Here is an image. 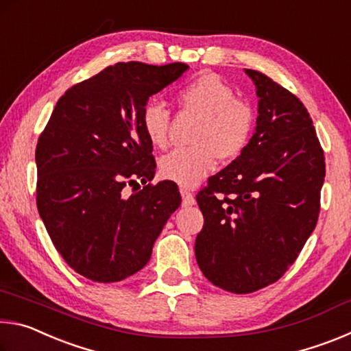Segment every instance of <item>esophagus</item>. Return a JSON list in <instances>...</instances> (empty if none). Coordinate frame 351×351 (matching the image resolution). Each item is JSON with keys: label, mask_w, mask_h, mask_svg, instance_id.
Wrapping results in <instances>:
<instances>
[{"label": "esophagus", "mask_w": 351, "mask_h": 351, "mask_svg": "<svg viewBox=\"0 0 351 351\" xmlns=\"http://www.w3.org/2000/svg\"><path fill=\"white\" fill-rule=\"evenodd\" d=\"M181 195H182V206H193L195 204V197L190 190L181 187Z\"/></svg>", "instance_id": "1"}]
</instances>
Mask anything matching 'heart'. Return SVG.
<instances>
[{
    "label": "heart",
    "instance_id": "b5f03b06",
    "mask_svg": "<svg viewBox=\"0 0 351 351\" xmlns=\"http://www.w3.org/2000/svg\"><path fill=\"white\" fill-rule=\"evenodd\" d=\"M184 110L203 116L195 147L176 148L162 156L159 170L165 180L192 187L215 169L217 159H234L245 150L254 128V111L217 74L206 73L184 85L176 94ZM141 123L154 147L169 144L170 112L161 102L150 100L141 112Z\"/></svg>",
    "mask_w": 351,
    "mask_h": 351
}]
</instances>
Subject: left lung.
I'll return each mask as SVG.
<instances>
[{"mask_svg":"<svg viewBox=\"0 0 351 351\" xmlns=\"http://www.w3.org/2000/svg\"><path fill=\"white\" fill-rule=\"evenodd\" d=\"M245 73L258 97L257 125L240 156L198 192L204 226L195 241L207 280L235 294L268 287L294 263L316 228L325 178L304 104L268 75Z\"/></svg>","mask_w":351,"mask_h":351,"instance_id":"1","label":"left lung"}]
</instances>
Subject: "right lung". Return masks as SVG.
<instances>
[{
  "instance_id": "add662e5",
  "label": "right lung",
  "mask_w": 351,
  "mask_h": 351,
  "mask_svg": "<svg viewBox=\"0 0 351 351\" xmlns=\"http://www.w3.org/2000/svg\"><path fill=\"white\" fill-rule=\"evenodd\" d=\"M187 69L141 62L105 68L58 99L38 138L40 217L63 260L93 282H119L144 268L181 204L173 181L147 184L130 197L123 187L153 180L156 162L141 112Z\"/></svg>"
}]
</instances>
